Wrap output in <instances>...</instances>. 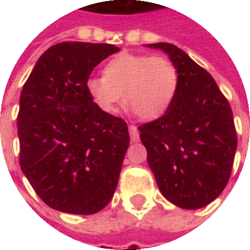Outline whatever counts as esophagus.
<instances>
[{
	"mask_svg": "<svg viewBox=\"0 0 250 250\" xmlns=\"http://www.w3.org/2000/svg\"><path fill=\"white\" fill-rule=\"evenodd\" d=\"M128 132H130L131 141L138 142V139H139V130L136 128V125H128Z\"/></svg>",
	"mask_w": 250,
	"mask_h": 250,
	"instance_id": "esophagus-1",
	"label": "esophagus"
}]
</instances>
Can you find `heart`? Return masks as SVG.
<instances>
[{
    "label": "heart",
    "instance_id": "obj_1",
    "mask_svg": "<svg viewBox=\"0 0 250 250\" xmlns=\"http://www.w3.org/2000/svg\"><path fill=\"white\" fill-rule=\"evenodd\" d=\"M179 85L178 68L168 57L123 52L112 57L104 75L85 83L88 95L104 112H115L125 99L138 118L155 120L173 103Z\"/></svg>",
    "mask_w": 250,
    "mask_h": 250
}]
</instances>
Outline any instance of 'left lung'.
Masks as SVG:
<instances>
[{
	"label": "left lung",
	"mask_w": 250,
	"mask_h": 250,
	"mask_svg": "<svg viewBox=\"0 0 250 250\" xmlns=\"http://www.w3.org/2000/svg\"><path fill=\"white\" fill-rule=\"evenodd\" d=\"M161 49L178 68L179 85L170 108L138 127L147 162L165 198L182 209L213 202L230 178L237 134L230 104L210 73L178 46Z\"/></svg>",
	"instance_id": "obj_1"
}]
</instances>
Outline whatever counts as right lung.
<instances>
[{
    "mask_svg": "<svg viewBox=\"0 0 250 250\" xmlns=\"http://www.w3.org/2000/svg\"><path fill=\"white\" fill-rule=\"evenodd\" d=\"M119 52L112 44L65 41L46 49L20 96V166L48 206L93 214L112 199L130 145L123 119L93 103L85 83Z\"/></svg>",
    "mask_w": 250,
    "mask_h": 250,
    "instance_id": "right-lung-1",
    "label": "right lung"
}]
</instances>
